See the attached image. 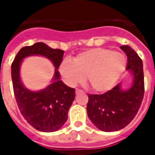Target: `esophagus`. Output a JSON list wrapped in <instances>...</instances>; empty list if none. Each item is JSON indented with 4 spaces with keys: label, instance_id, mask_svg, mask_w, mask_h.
<instances>
[{
    "label": "esophagus",
    "instance_id": "34e87169",
    "mask_svg": "<svg viewBox=\"0 0 155 155\" xmlns=\"http://www.w3.org/2000/svg\"><path fill=\"white\" fill-rule=\"evenodd\" d=\"M81 92H82V91H81V90H80V89L75 90V93H76V94H78L79 93H81Z\"/></svg>",
    "mask_w": 155,
    "mask_h": 155
}]
</instances>
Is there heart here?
<instances>
[{
	"instance_id": "b5f03b06",
	"label": "heart",
	"mask_w": 155,
	"mask_h": 155,
	"mask_svg": "<svg viewBox=\"0 0 155 155\" xmlns=\"http://www.w3.org/2000/svg\"><path fill=\"white\" fill-rule=\"evenodd\" d=\"M125 56L105 48H94L82 52L73 61L65 59L59 66V72L68 85L80 84L85 80L95 93H105L113 89L127 67Z\"/></svg>"
}]
</instances>
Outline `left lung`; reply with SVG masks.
<instances>
[{
    "label": "left lung",
    "mask_w": 155,
    "mask_h": 155,
    "mask_svg": "<svg viewBox=\"0 0 155 155\" xmlns=\"http://www.w3.org/2000/svg\"><path fill=\"white\" fill-rule=\"evenodd\" d=\"M120 48L127 54V70L133 75L131 87L124 90L120 83L102 94H88L87 116L104 132L118 131L127 127L137 113L144 94L142 60L129 46Z\"/></svg>",
    "instance_id": "1"
}]
</instances>
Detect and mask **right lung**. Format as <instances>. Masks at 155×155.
<instances>
[{
	"label": "right lung",
	"mask_w": 155,
	"mask_h": 155,
	"mask_svg": "<svg viewBox=\"0 0 155 155\" xmlns=\"http://www.w3.org/2000/svg\"><path fill=\"white\" fill-rule=\"evenodd\" d=\"M64 50L52 49L43 42L25 46L19 50L12 64L14 94L21 115L28 124L42 132H55L68 120V113L75 98V90L61 80L58 71ZM30 55L49 58L55 67L51 84L44 90L31 91L24 87L20 77L23 59Z\"/></svg>",
	"instance_id": "obj_1"
}]
</instances>
